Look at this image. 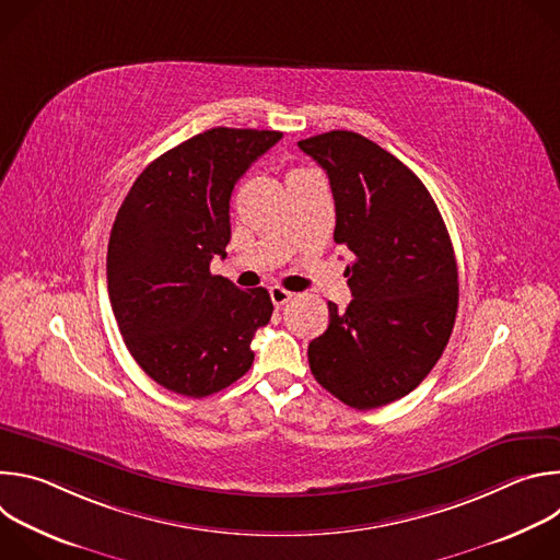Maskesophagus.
Returning <instances> with one entry per match:
<instances>
[{
	"label": "esophagus",
	"instance_id": "34e87169",
	"mask_svg": "<svg viewBox=\"0 0 560 560\" xmlns=\"http://www.w3.org/2000/svg\"><path fill=\"white\" fill-rule=\"evenodd\" d=\"M270 299H272L275 307H281V305H285V303L292 299V292H288V290L275 285V288H270Z\"/></svg>",
	"mask_w": 560,
	"mask_h": 560
}]
</instances>
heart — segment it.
<instances>
[{
    "mask_svg": "<svg viewBox=\"0 0 560 560\" xmlns=\"http://www.w3.org/2000/svg\"><path fill=\"white\" fill-rule=\"evenodd\" d=\"M301 173H307V171H292L288 177H294V175H301Z\"/></svg>",
    "mask_w": 560,
    "mask_h": 560,
    "instance_id": "b5f03b06",
    "label": "heart"
}]
</instances>
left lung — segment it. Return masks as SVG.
<instances>
[{
	"instance_id": "left-lung-1",
	"label": "left lung",
	"mask_w": 560,
	"mask_h": 560,
	"mask_svg": "<svg viewBox=\"0 0 560 560\" xmlns=\"http://www.w3.org/2000/svg\"><path fill=\"white\" fill-rule=\"evenodd\" d=\"M330 179L335 242L352 301L330 307L307 346L314 378L354 410L410 394L441 359L456 318L458 272L443 217L423 182L394 154L350 130L301 139Z\"/></svg>"
}]
</instances>
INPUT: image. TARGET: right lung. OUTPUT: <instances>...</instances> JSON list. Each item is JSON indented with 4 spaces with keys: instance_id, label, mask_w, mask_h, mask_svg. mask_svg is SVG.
<instances>
[{
    "instance_id": "1",
    "label": "right lung",
    "mask_w": 560,
    "mask_h": 560,
    "mask_svg": "<svg viewBox=\"0 0 560 560\" xmlns=\"http://www.w3.org/2000/svg\"><path fill=\"white\" fill-rule=\"evenodd\" d=\"M283 135L210 128L156 156L128 190L108 242V296L139 368L166 389L201 398L253 361L268 326L266 288L238 290L212 275L225 257L234 184Z\"/></svg>"
}]
</instances>
